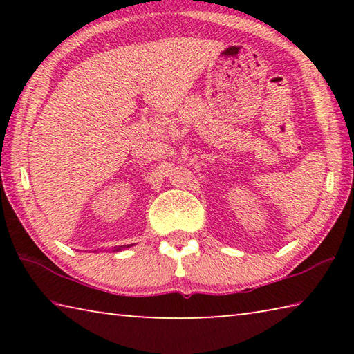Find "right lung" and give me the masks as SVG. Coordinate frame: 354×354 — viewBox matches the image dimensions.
<instances>
[{"label": "right lung", "instance_id": "add662e5", "mask_svg": "<svg viewBox=\"0 0 354 354\" xmlns=\"http://www.w3.org/2000/svg\"><path fill=\"white\" fill-rule=\"evenodd\" d=\"M129 247H133V245H122V247H115V248H113V251H122L123 248H129Z\"/></svg>", "mask_w": 354, "mask_h": 354}]
</instances>
